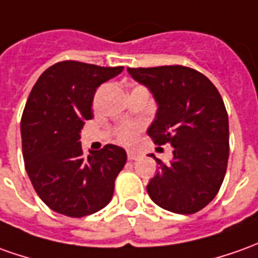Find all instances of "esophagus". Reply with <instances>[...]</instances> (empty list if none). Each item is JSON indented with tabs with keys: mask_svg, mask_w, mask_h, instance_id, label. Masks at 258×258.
<instances>
[{
	"mask_svg": "<svg viewBox=\"0 0 258 258\" xmlns=\"http://www.w3.org/2000/svg\"><path fill=\"white\" fill-rule=\"evenodd\" d=\"M127 157H128L130 161H136V159L140 158V154H138V152H134V151H128L127 152Z\"/></svg>",
	"mask_w": 258,
	"mask_h": 258,
	"instance_id": "34e87169",
	"label": "esophagus"
}]
</instances>
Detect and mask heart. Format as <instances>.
Returning a JSON list of instances; mask_svg holds the SVG:
<instances>
[{"mask_svg":"<svg viewBox=\"0 0 258 258\" xmlns=\"http://www.w3.org/2000/svg\"><path fill=\"white\" fill-rule=\"evenodd\" d=\"M140 127L137 124H124L117 130V140L122 144H131L136 140L137 133Z\"/></svg>","mask_w":258,"mask_h":258,"instance_id":"heart-1","label":"heart"}]
</instances>
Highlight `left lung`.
Masks as SVG:
<instances>
[{"mask_svg": "<svg viewBox=\"0 0 258 258\" xmlns=\"http://www.w3.org/2000/svg\"><path fill=\"white\" fill-rule=\"evenodd\" d=\"M131 78L147 86L158 104L148 136L158 145L171 144L173 158L147 185L162 209L192 215L217 195L229 159V117L215 85L186 66L128 68Z\"/></svg>", "mask_w": 258, "mask_h": 258, "instance_id": "8db88e82", "label": "left lung"}]
</instances>
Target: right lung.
<instances>
[{
	"label": "right lung",
	"instance_id": "right-lung-1",
	"mask_svg": "<svg viewBox=\"0 0 258 258\" xmlns=\"http://www.w3.org/2000/svg\"><path fill=\"white\" fill-rule=\"evenodd\" d=\"M122 69L76 60L55 63L42 73L28 97L21 118L25 169L38 196L60 215L87 216L113 198L127 154L107 144L86 157L80 131L93 118L96 89Z\"/></svg>",
	"mask_w": 258,
	"mask_h": 258
}]
</instances>
